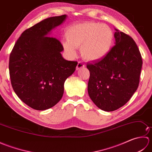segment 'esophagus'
Returning <instances> with one entry per match:
<instances>
[{
  "label": "esophagus",
  "mask_w": 152,
  "mask_h": 152,
  "mask_svg": "<svg viewBox=\"0 0 152 152\" xmlns=\"http://www.w3.org/2000/svg\"><path fill=\"white\" fill-rule=\"evenodd\" d=\"M85 67V64H83V63H82V62H78V64H77V66H76V70H80V69H81L82 68H84Z\"/></svg>",
  "instance_id": "esophagus-1"
}]
</instances>
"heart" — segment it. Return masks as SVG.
<instances>
[{
  "label": "heart",
  "mask_w": 152,
  "mask_h": 152,
  "mask_svg": "<svg viewBox=\"0 0 152 152\" xmlns=\"http://www.w3.org/2000/svg\"><path fill=\"white\" fill-rule=\"evenodd\" d=\"M65 37L66 40L62 43L66 52L74 57L76 48H80L82 56L89 61L104 58L110 51L114 40L110 27L95 22L73 25L66 28Z\"/></svg>",
  "instance_id": "1"
}]
</instances>
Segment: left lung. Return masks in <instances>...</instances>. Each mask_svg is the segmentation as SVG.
<instances>
[{"label": "left lung", "instance_id": "left-lung-1", "mask_svg": "<svg viewBox=\"0 0 152 152\" xmlns=\"http://www.w3.org/2000/svg\"><path fill=\"white\" fill-rule=\"evenodd\" d=\"M115 46L102 59L87 64L89 97L100 109L114 111L125 105L137 91L142 65L137 44L115 28Z\"/></svg>", "mask_w": 152, "mask_h": 152}]
</instances>
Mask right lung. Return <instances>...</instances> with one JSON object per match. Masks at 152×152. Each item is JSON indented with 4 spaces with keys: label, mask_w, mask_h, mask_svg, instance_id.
Returning a JSON list of instances; mask_svg holds the SVG:
<instances>
[{
    "label": "right lung",
    "mask_w": 152,
    "mask_h": 152,
    "mask_svg": "<svg viewBox=\"0 0 152 152\" xmlns=\"http://www.w3.org/2000/svg\"><path fill=\"white\" fill-rule=\"evenodd\" d=\"M66 15L44 19L27 28L18 38L10 56L9 72L15 94L31 108L49 109L61 99L64 83L76 70L77 61H66L59 40L51 31Z\"/></svg>",
    "instance_id": "add662e5"
}]
</instances>
